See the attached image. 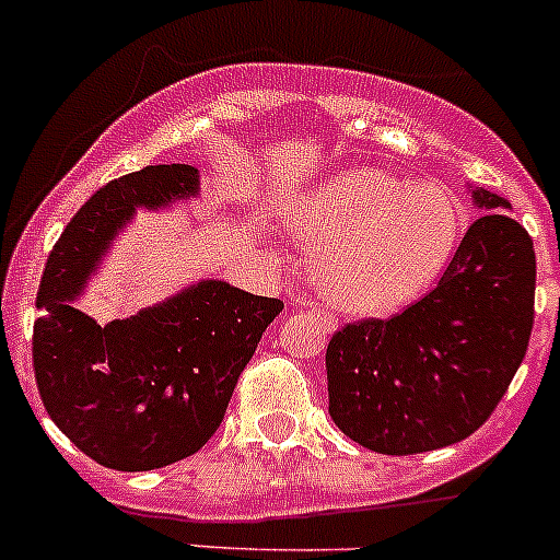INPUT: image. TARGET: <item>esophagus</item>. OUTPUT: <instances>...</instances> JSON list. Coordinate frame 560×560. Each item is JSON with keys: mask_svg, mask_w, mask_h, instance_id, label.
Segmentation results:
<instances>
[{"mask_svg": "<svg viewBox=\"0 0 560 560\" xmlns=\"http://www.w3.org/2000/svg\"><path fill=\"white\" fill-rule=\"evenodd\" d=\"M301 308H303V312H308V314H316V319H319L322 325H325V330H336V319H332L330 312H325V308L314 306V303H301Z\"/></svg>", "mask_w": 560, "mask_h": 560, "instance_id": "obj_1", "label": "esophagus"}]
</instances>
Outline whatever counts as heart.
Returning a JSON list of instances; mask_svg holds the SVG:
<instances>
[{
  "instance_id": "obj_1",
  "label": "heart",
  "mask_w": 560,
  "mask_h": 560,
  "mask_svg": "<svg viewBox=\"0 0 560 560\" xmlns=\"http://www.w3.org/2000/svg\"><path fill=\"white\" fill-rule=\"evenodd\" d=\"M298 238L319 244L316 290L352 314L385 316L425 295L460 244L463 206L442 186L358 167L284 208Z\"/></svg>"
}]
</instances>
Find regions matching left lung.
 Wrapping results in <instances>:
<instances>
[{
  "instance_id": "8db88e82",
  "label": "left lung",
  "mask_w": 560,
  "mask_h": 560,
  "mask_svg": "<svg viewBox=\"0 0 560 560\" xmlns=\"http://www.w3.org/2000/svg\"><path fill=\"white\" fill-rule=\"evenodd\" d=\"M463 235L439 284L389 319L349 322L327 343L330 417L382 455L450 447L488 422L521 369L534 327V241L501 208Z\"/></svg>"
}]
</instances>
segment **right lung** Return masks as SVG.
<instances>
[{
    "label": "right lung",
    "instance_id": "add662e5",
    "mask_svg": "<svg viewBox=\"0 0 560 560\" xmlns=\"http://www.w3.org/2000/svg\"><path fill=\"white\" fill-rule=\"evenodd\" d=\"M197 195L191 165H149L105 184L56 241L37 292L35 380L61 433L100 466L151 471L195 455L222 425L279 298L200 281L100 325L70 301L135 208Z\"/></svg>",
    "mask_w": 560,
    "mask_h": 560
}]
</instances>
